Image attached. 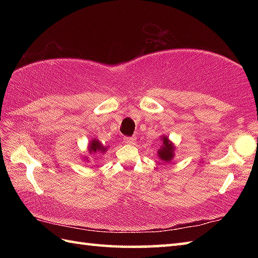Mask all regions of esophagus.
<instances>
[{"instance_id":"esophagus-1","label":"esophagus","mask_w":258,"mask_h":258,"mask_svg":"<svg viewBox=\"0 0 258 258\" xmlns=\"http://www.w3.org/2000/svg\"><path fill=\"white\" fill-rule=\"evenodd\" d=\"M124 142H125L126 144L133 145V144H135L136 139L134 138V136H126V138H124Z\"/></svg>"}]
</instances>
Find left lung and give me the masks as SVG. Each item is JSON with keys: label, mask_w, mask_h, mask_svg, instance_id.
Wrapping results in <instances>:
<instances>
[{"label": "left lung", "mask_w": 258, "mask_h": 258, "mask_svg": "<svg viewBox=\"0 0 258 258\" xmlns=\"http://www.w3.org/2000/svg\"><path fill=\"white\" fill-rule=\"evenodd\" d=\"M162 146L157 151V156L164 163H169L175 156V145L166 135H162L161 138Z\"/></svg>", "instance_id": "8db88e82"}]
</instances>
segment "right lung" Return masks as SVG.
<instances>
[{"instance_id": "right-lung-1", "label": "right lung", "mask_w": 258, "mask_h": 258, "mask_svg": "<svg viewBox=\"0 0 258 258\" xmlns=\"http://www.w3.org/2000/svg\"><path fill=\"white\" fill-rule=\"evenodd\" d=\"M108 149V146L106 145H103V143H101L100 141H98V139H93L91 140L89 143H87V152L90 153V155L92 154H96V153H98V154H104ZM84 161L86 162H90L89 161V157L87 156H84Z\"/></svg>"}]
</instances>
